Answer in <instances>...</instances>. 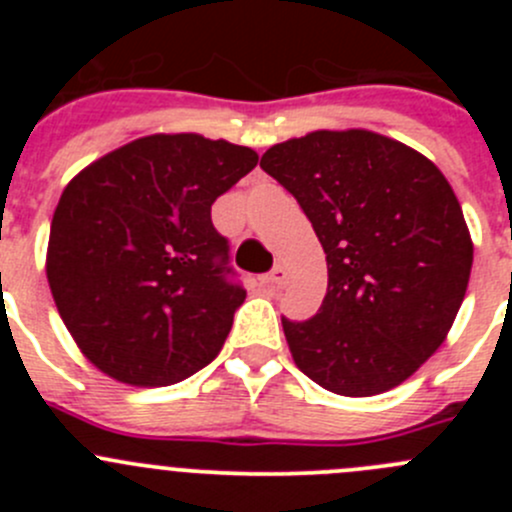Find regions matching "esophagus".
<instances>
[{"label": "esophagus", "instance_id": "esophagus-1", "mask_svg": "<svg viewBox=\"0 0 512 512\" xmlns=\"http://www.w3.org/2000/svg\"><path fill=\"white\" fill-rule=\"evenodd\" d=\"M287 277H289L287 267H285V265H277L275 270L270 272V275H265V277H262V285L280 287V285H285V282H287Z\"/></svg>", "mask_w": 512, "mask_h": 512}]
</instances>
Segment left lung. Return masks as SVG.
Segmentation results:
<instances>
[{
  "instance_id": "1",
  "label": "left lung",
  "mask_w": 512,
  "mask_h": 512,
  "mask_svg": "<svg viewBox=\"0 0 512 512\" xmlns=\"http://www.w3.org/2000/svg\"><path fill=\"white\" fill-rule=\"evenodd\" d=\"M260 168L297 198L327 255L319 312L282 319L297 369L354 399L404 384L446 342L471 280V230L446 175L366 128L289 138Z\"/></svg>"
}]
</instances>
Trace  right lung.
Listing matches in <instances>:
<instances>
[{
    "mask_svg": "<svg viewBox=\"0 0 512 512\" xmlns=\"http://www.w3.org/2000/svg\"><path fill=\"white\" fill-rule=\"evenodd\" d=\"M252 148L153 133L69 180L46 280L81 354L128 386H168L215 359L245 289L225 280L210 208L257 165Z\"/></svg>",
    "mask_w": 512,
    "mask_h": 512,
    "instance_id": "obj_1",
    "label": "right lung"
}]
</instances>
